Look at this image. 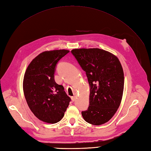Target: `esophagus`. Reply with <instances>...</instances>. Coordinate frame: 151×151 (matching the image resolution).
Masks as SVG:
<instances>
[{"label":"esophagus","instance_id":"1","mask_svg":"<svg viewBox=\"0 0 151 151\" xmlns=\"http://www.w3.org/2000/svg\"><path fill=\"white\" fill-rule=\"evenodd\" d=\"M76 97L75 95H74V96H73V97H71V99H72V101L74 102L75 101V100H76Z\"/></svg>","mask_w":151,"mask_h":151}]
</instances>
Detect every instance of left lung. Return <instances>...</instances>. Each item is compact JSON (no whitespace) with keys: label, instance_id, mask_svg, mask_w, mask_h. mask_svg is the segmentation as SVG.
<instances>
[{"label":"left lung","instance_id":"1","mask_svg":"<svg viewBox=\"0 0 151 151\" xmlns=\"http://www.w3.org/2000/svg\"><path fill=\"white\" fill-rule=\"evenodd\" d=\"M84 70L90 86L89 105L82 111L84 119L93 125L110 121L121 104L124 73L117 56L104 50L76 49L71 50Z\"/></svg>","mask_w":151,"mask_h":151}]
</instances>
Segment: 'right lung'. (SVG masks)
Segmentation results:
<instances>
[{
	"label": "right lung",
	"mask_w": 151,
	"mask_h": 151,
	"mask_svg": "<svg viewBox=\"0 0 151 151\" xmlns=\"http://www.w3.org/2000/svg\"><path fill=\"white\" fill-rule=\"evenodd\" d=\"M69 50L45 51L28 66L23 79L27 104L35 116L47 123H56L63 117L70 101L63 86L54 81L56 64Z\"/></svg>",
	"instance_id": "right-lung-1"
}]
</instances>
